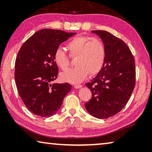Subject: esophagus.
<instances>
[{
    "label": "esophagus",
    "instance_id": "esophagus-1",
    "mask_svg": "<svg viewBox=\"0 0 152 152\" xmlns=\"http://www.w3.org/2000/svg\"><path fill=\"white\" fill-rule=\"evenodd\" d=\"M74 88H75L78 89V88H82V85H80V84H76V85H74Z\"/></svg>",
    "mask_w": 152,
    "mask_h": 152
}]
</instances>
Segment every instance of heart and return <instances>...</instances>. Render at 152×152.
<instances>
[{
    "label": "heart",
    "mask_w": 152,
    "mask_h": 152,
    "mask_svg": "<svg viewBox=\"0 0 152 152\" xmlns=\"http://www.w3.org/2000/svg\"><path fill=\"white\" fill-rule=\"evenodd\" d=\"M71 56H76L74 64L76 66L61 73L60 78L63 81L72 84H78L90 75L99 72L104 65L106 51L104 44L97 38L87 36H76L67 44ZM53 61L62 70L67 69L68 58L62 49L57 48L53 54Z\"/></svg>",
    "instance_id": "b5f03b06"
}]
</instances>
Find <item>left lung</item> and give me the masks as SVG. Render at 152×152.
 Segmentation results:
<instances>
[{"instance_id": "left-lung-1", "label": "left lung", "mask_w": 152, "mask_h": 152, "mask_svg": "<svg viewBox=\"0 0 152 152\" xmlns=\"http://www.w3.org/2000/svg\"><path fill=\"white\" fill-rule=\"evenodd\" d=\"M106 51L102 68L86 86L92 99L84 106L90 115L107 119L120 112L127 103L135 84L134 58L123 41L106 31L95 30Z\"/></svg>"}]
</instances>
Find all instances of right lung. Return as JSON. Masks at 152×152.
Returning <instances> with one entry per match:
<instances>
[{
  "mask_svg": "<svg viewBox=\"0 0 152 152\" xmlns=\"http://www.w3.org/2000/svg\"><path fill=\"white\" fill-rule=\"evenodd\" d=\"M76 33L44 29L35 33L21 46L15 61V79L18 92L30 112L37 116H53L71 91L68 83L51 82L58 68L53 61L56 50Z\"/></svg>",
  "mask_w": 152,
  "mask_h": 152,
  "instance_id": "obj_1",
  "label": "right lung"
}]
</instances>
